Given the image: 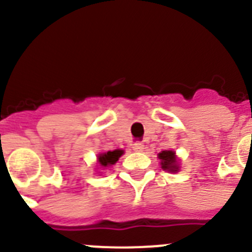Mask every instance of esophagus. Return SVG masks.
<instances>
[{
    "mask_svg": "<svg viewBox=\"0 0 252 252\" xmlns=\"http://www.w3.org/2000/svg\"><path fill=\"white\" fill-rule=\"evenodd\" d=\"M145 149V145L142 144V142H135V144H133V150L136 152H141L144 151Z\"/></svg>",
    "mask_w": 252,
    "mask_h": 252,
    "instance_id": "34e87169",
    "label": "esophagus"
}]
</instances>
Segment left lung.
<instances>
[{
	"mask_svg": "<svg viewBox=\"0 0 252 252\" xmlns=\"http://www.w3.org/2000/svg\"><path fill=\"white\" fill-rule=\"evenodd\" d=\"M158 158L161 159V168L163 171H168L171 173H175L179 171L177 155L172 150H164L158 154Z\"/></svg>",
	"mask_w": 252,
	"mask_h": 252,
	"instance_id": "left-lung-1",
	"label": "left lung"
}]
</instances>
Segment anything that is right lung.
Returning <instances> with one entry per match:
<instances>
[{
    "mask_svg": "<svg viewBox=\"0 0 252 252\" xmlns=\"http://www.w3.org/2000/svg\"><path fill=\"white\" fill-rule=\"evenodd\" d=\"M123 154V150H114V151H107L103 152V154H98L97 162L101 168H107V167L113 166Z\"/></svg>",
    "mask_w": 252,
    "mask_h": 252,
    "instance_id": "add662e5",
    "label": "right lung"
}]
</instances>
